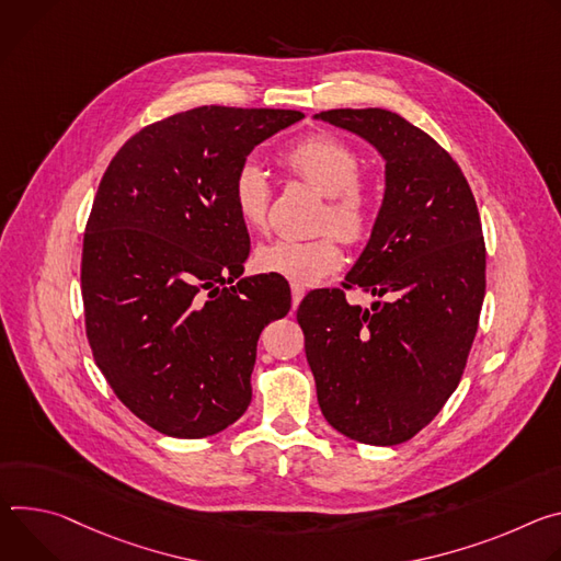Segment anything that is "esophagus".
I'll list each match as a JSON object with an SVG mask.
<instances>
[{
  "instance_id": "obj_1",
  "label": "esophagus",
  "mask_w": 561,
  "mask_h": 561,
  "mask_svg": "<svg viewBox=\"0 0 561 561\" xmlns=\"http://www.w3.org/2000/svg\"><path fill=\"white\" fill-rule=\"evenodd\" d=\"M302 296H305V287L298 285V283H291V305L294 307L302 300Z\"/></svg>"
}]
</instances>
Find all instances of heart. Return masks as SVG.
<instances>
[{
    "label": "heart",
    "instance_id": "obj_1",
    "mask_svg": "<svg viewBox=\"0 0 561 561\" xmlns=\"http://www.w3.org/2000/svg\"><path fill=\"white\" fill-rule=\"evenodd\" d=\"M289 173L325 196L314 238H276L256 252V267L294 283H319L339 270L345 242H363L377 220V198L360 180L363 158L332 134H312L283 153ZM231 203L249 231H265L272 209V184L256 160H244L231 178ZM334 228V232L329 229Z\"/></svg>",
    "mask_w": 561,
    "mask_h": 561
}]
</instances>
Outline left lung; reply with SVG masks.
<instances>
[{
	"mask_svg": "<svg viewBox=\"0 0 561 561\" xmlns=\"http://www.w3.org/2000/svg\"><path fill=\"white\" fill-rule=\"evenodd\" d=\"M375 147L386 196L345 289L386 300L350 305L321 289L298 305L323 416L345 437L397 446L457 390L485 294V242L470 184L453 156L386 108L317 115Z\"/></svg>",
	"mask_w": 561,
	"mask_h": 561,
	"instance_id": "8db88e82",
	"label": "left lung"
}]
</instances>
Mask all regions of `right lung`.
<instances>
[{"label":"right lung","mask_w":561,"mask_h":561,"mask_svg":"<svg viewBox=\"0 0 561 561\" xmlns=\"http://www.w3.org/2000/svg\"><path fill=\"white\" fill-rule=\"evenodd\" d=\"M300 117L182 111L124 142L100 180L82 247L87 339L115 397L167 437L203 439L244 414L259 336L289 312L278 280L231 285L249 256L231 178Z\"/></svg>","instance_id":"right-lung-1"}]
</instances>
